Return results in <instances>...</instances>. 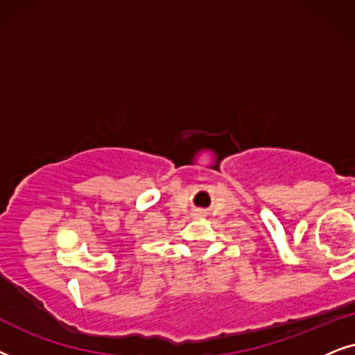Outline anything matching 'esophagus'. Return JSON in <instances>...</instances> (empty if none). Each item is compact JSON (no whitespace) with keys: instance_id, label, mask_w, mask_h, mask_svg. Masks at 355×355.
Returning <instances> with one entry per match:
<instances>
[{"instance_id":"obj_1","label":"esophagus","mask_w":355,"mask_h":355,"mask_svg":"<svg viewBox=\"0 0 355 355\" xmlns=\"http://www.w3.org/2000/svg\"><path fill=\"white\" fill-rule=\"evenodd\" d=\"M205 214H206V212L202 211V209H196L195 212H193V219H202V217H205Z\"/></svg>"}]
</instances>
